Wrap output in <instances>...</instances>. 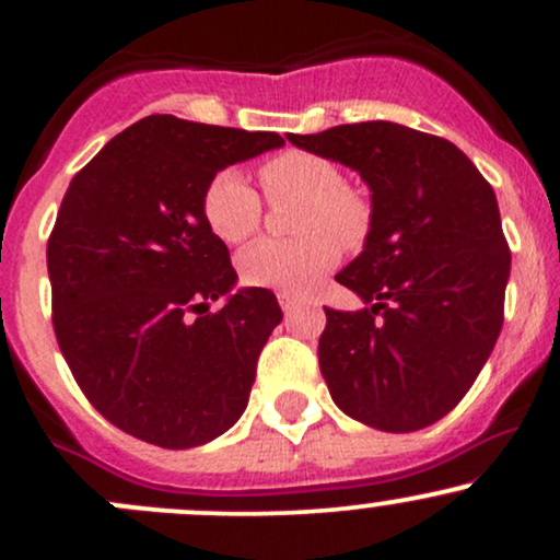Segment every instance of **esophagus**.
Instances as JSON below:
<instances>
[{
    "label": "esophagus",
    "instance_id": "obj_1",
    "mask_svg": "<svg viewBox=\"0 0 560 560\" xmlns=\"http://www.w3.org/2000/svg\"><path fill=\"white\" fill-rule=\"evenodd\" d=\"M279 305H281V311L287 313V316H292V313L302 305V300L298 298V294H292V292H279Z\"/></svg>",
    "mask_w": 560,
    "mask_h": 560
}]
</instances>
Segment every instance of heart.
Returning <instances> with one entry per match:
<instances>
[{
  "mask_svg": "<svg viewBox=\"0 0 560 560\" xmlns=\"http://www.w3.org/2000/svg\"><path fill=\"white\" fill-rule=\"evenodd\" d=\"M260 182L271 205L300 202L292 215L294 240H262L244 249L240 273L249 287L305 292L339 262L342 247L369 240L374 210L361 191L350 189L342 168L307 150H284L260 165ZM210 231L226 244L258 234L262 202L240 171H218L202 197Z\"/></svg>",
  "mask_w": 560,
  "mask_h": 560,
  "instance_id": "heart-1",
  "label": "heart"
}]
</instances>
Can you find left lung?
Listing matches in <instances>:
<instances>
[{"instance_id": "obj_1", "label": "left lung", "mask_w": 560, "mask_h": 560, "mask_svg": "<svg viewBox=\"0 0 560 560\" xmlns=\"http://www.w3.org/2000/svg\"><path fill=\"white\" fill-rule=\"evenodd\" d=\"M287 139L371 186L369 240L334 276L369 307H324L318 339L334 402L382 432L440 421L503 329L511 249L492 186L453 141L389 120Z\"/></svg>"}]
</instances>
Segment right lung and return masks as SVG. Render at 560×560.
I'll list each match as a JSON object with an SVG mask.
<instances>
[{
    "instance_id": "obj_1",
    "label": "right lung",
    "mask_w": 560,
    "mask_h": 560,
    "mask_svg": "<svg viewBox=\"0 0 560 560\" xmlns=\"http://www.w3.org/2000/svg\"><path fill=\"white\" fill-rule=\"evenodd\" d=\"M281 144L271 131L150 115L70 182L47 242L55 337L86 400L126 434L197 447L247 408L281 307L271 289L229 294L236 271L202 197L218 171Z\"/></svg>"
}]
</instances>
